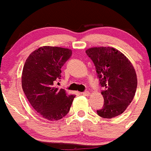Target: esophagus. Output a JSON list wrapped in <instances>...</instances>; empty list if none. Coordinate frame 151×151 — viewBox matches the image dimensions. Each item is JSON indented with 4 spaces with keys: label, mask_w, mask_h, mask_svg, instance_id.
<instances>
[{
    "label": "esophagus",
    "mask_w": 151,
    "mask_h": 151,
    "mask_svg": "<svg viewBox=\"0 0 151 151\" xmlns=\"http://www.w3.org/2000/svg\"><path fill=\"white\" fill-rule=\"evenodd\" d=\"M83 96H88L89 95H90V92H89V91H85V92L83 93Z\"/></svg>",
    "instance_id": "esophagus-1"
}]
</instances>
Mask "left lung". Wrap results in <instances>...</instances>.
<instances>
[{
    "instance_id": "left-lung-1",
    "label": "left lung",
    "mask_w": 151,
    "mask_h": 151,
    "mask_svg": "<svg viewBox=\"0 0 151 151\" xmlns=\"http://www.w3.org/2000/svg\"><path fill=\"white\" fill-rule=\"evenodd\" d=\"M86 55L96 67L104 104L99 116L112 119L122 114L133 100L137 87L135 68L119 50L111 47H91Z\"/></svg>"
}]
</instances>
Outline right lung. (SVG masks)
Masks as SVG:
<instances>
[{
    "label": "right lung",
    "instance_id": "right-lung-1",
    "mask_svg": "<svg viewBox=\"0 0 151 151\" xmlns=\"http://www.w3.org/2000/svg\"><path fill=\"white\" fill-rule=\"evenodd\" d=\"M68 48L44 46L32 51L26 59L22 74V86L28 101L38 114L57 121L69 111L75 95L55 86L61 79V67L72 56Z\"/></svg>",
    "mask_w": 151,
    "mask_h": 151
}]
</instances>
